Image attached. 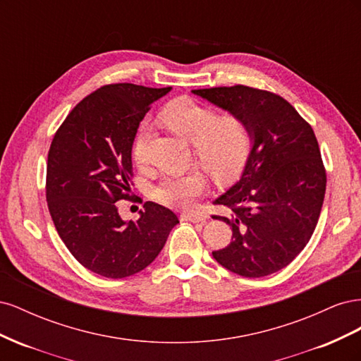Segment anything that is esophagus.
Returning <instances> with one entry per match:
<instances>
[{"label":"esophagus","instance_id":"34e87169","mask_svg":"<svg viewBox=\"0 0 361 361\" xmlns=\"http://www.w3.org/2000/svg\"><path fill=\"white\" fill-rule=\"evenodd\" d=\"M182 220L185 221H191V223H204L206 216L200 215V214H183Z\"/></svg>","mask_w":361,"mask_h":361}]
</instances>
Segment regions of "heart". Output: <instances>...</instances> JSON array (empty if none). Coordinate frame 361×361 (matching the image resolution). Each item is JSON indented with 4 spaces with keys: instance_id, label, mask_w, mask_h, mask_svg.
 Listing matches in <instances>:
<instances>
[{
    "instance_id": "heart-1",
    "label": "heart",
    "mask_w": 361,
    "mask_h": 361,
    "mask_svg": "<svg viewBox=\"0 0 361 361\" xmlns=\"http://www.w3.org/2000/svg\"><path fill=\"white\" fill-rule=\"evenodd\" d=\"M162 118L174 133L191 141L195 155L211 176L227 180L241 171L251 146L250 129L243 118L235 116L216 118L209 106L185 96L167 104L162 110ZM150 130V123L143 122L134 138L133 157L138 164L146 161ZM204 190L203 173L192 169L164 178L154 194L159 202L169 206L190 209Z\"/></svg>"
}]
</instances>
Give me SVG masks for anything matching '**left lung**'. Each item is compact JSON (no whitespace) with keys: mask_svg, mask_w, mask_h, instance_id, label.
Returning a JSON list of instances; mask_svg holds the SVG:
<instances>
[{"mask_svg":"<svg viewBox=\"0 0 361 361\" xmlns=\"http://www.w3.org/2000/svg\"><path fill=\"white\" fill-rule=\"evenodd\" d=\"M243 118L251 146L239 179L214 200L231 209L216 216L232 227V243L212 251L238 276L265 277L288 267L318 224L326 174L313 129L283 97L245 85L192 90Z\"/></svg>","mask_w":361,"mask_h":361,"instance_id":"1","label":"left lung"}]
</instances>
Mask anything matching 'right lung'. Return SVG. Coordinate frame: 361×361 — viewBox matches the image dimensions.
<instances>
[{"instance_id":"obj_1","label":"right lung","mask_w":361,"mask_h":361,"mask_svg":"<svg viewBox=\"0 0 361 361\" xmlns=\"http://www.w3.org/2000/svg\"><path fill=\"white\" fill-rule=\"evenodd\" d=\"M171 90L104 85L76 105L48 154L47 202L64 245L82 267L106 279L143 271L179 223L169 207L146 202L137 221L116 204L128 199L133 143L150 105Z\"/></svg>"}]
</instances>
